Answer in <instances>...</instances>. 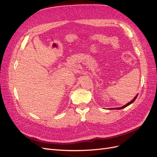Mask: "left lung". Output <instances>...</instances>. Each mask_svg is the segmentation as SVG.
Here are the masks:
<instances>
[{"label": "left lung", "instance_id": "left-lung-1", "mask_svg": "<svg viewBox=\"0 0 157 157\" xmlns=\"http://www.w3.org/2000/svg\"><path fill=\"white\" fill-rule=\"evenodd\" d=\"M137 96H138V94H137L136 96V97L132 99V100L130 101V102H129V103H128L126 105H124L123 107H118V108H113V109H123V108H125L126 107H127V106H128L129 105H130L131 103H132L133 102H134L135 100H136V99L137 98Z\"/></svg>", "mask_w": 157, "mask_h": 157}]
</instances>
